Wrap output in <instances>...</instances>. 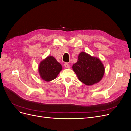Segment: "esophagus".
Instances as JSON below:
<instances>
[{"label":"esophagus","mask_w":131,"mask_h":131,"mask_svg":"<svg viewBox=\"0 0 131 131\" xmlns=\"http://www.w3.org/2000/svg\"><path fill=\"white\" fill-rule=\"evenodd\" d=\"M64 66H65V67L66 68H70V65L68 64L67 63H65V64H64Z\"/></svg>","instance_id":"obj_1"}]
</instances>
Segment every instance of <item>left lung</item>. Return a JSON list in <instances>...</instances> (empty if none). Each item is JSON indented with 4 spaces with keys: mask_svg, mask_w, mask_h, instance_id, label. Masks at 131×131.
Returning a JSON list of instances; mask_svg holds the SVG:
<instances>
[{
    "mask_svg": "<svg viewBox=\"0 0 131 131\" xmlns=\"http://www.w3.org/2000/svg\"><path fill=\"white\" fill-rule=\"evenodd\" d=\"M72 67L79 80L86 85L98 83L105 73L101 61L84 52L79 54L77 62Z\"/></svg>",
    "mask_w": 131,
    "mask_h": 131,
    "instance_id": "8db88e82",
    "label": "left lung"
}]
</instances>
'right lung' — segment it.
I'll return each mask as SVG.
<instances>
[{
  "instance_id": "obj_1",
  "label": "right lung",
  "mask_w": 131,
  "mask_h": 131,
  "mask_svg": "<svg viewBox=\"0 0 131 131\" xmlns=\"http://www.w3.org/2000/svg\"><path fill=\"white\" fill-rule=\"evenodd\" d=\"M61 70V65L52 56L47 57L41 62L39 67L40 76L46 81L54 79Z\"/></svg>"
}]
</instances>
